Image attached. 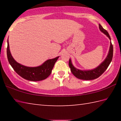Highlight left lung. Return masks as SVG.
I'll use <instances>...</instances> for the list:
<instances>
[{
	"label": "left lung",
	"instance_id": "1",
	"mask_svg": "<svg viewBox=\"0 0 121 121\" xmlns=\"http://www.w3.org/2000/svg\"><path fill=\"white\" fill-rule=\"evenodd\" d=\"M99 26L100 31L103 32L104 34H105L111 40L110 37L107 30L104 29L100 24H99ZM112 56H113V46H112V42H110L109 52H108L107 57H106L105 60L96 68L89 70H79V69L76 68L73 66L70 59H69V66L70 67L71 73L77 78L83 79V80H92V79L97 78L105 72L109 66L110 62H111Z\"/></svg>",
	"mask_w": 121,
	"mask_h": 121
}]
</instances>
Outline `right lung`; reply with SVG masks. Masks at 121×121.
I'll list each match as a JSON object with an SVG mask.
<instances>
[{"label":"right lung","mask_w":121,"mask_h":121,"mask_svg":"<svg viewBox=\"0 0 121 121\" xmlns=\"http://www.w3.org/2000/svg\"><path fill=\"white\" fill-rule=\"evenodd\" d=\"M7 56L9 64L15 72L24 79L30 81H40L48 78L52 73L55 63L59 56L46 61L40 66L29 67L22 65L14 60L9 50V40H7Z\"/></svg>","instance_id":"1"}]
</instances>
